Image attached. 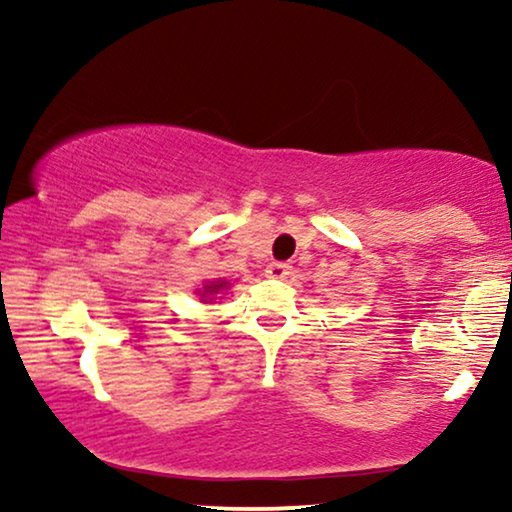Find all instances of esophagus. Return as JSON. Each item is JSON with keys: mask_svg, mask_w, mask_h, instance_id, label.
Returning a JSON list of instances; mask_svg holds the SVG:
<instances>
[{"mask_svg": "<svg viewBox=\"0 0 512 512\" xmlns=\"http://www.w3.org/2000/svg\"><path fill=\"white\" fill-rule=\"evenodd\" d=\"M265 275L270 279H286L291 275V265L289 263H270L268 268H265Z\"/></svg>", "mask_w": 512, "mask_h": 512, "instance_id": "1", "label": "esophagus"}]
</instances>
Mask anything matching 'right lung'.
I'll use <instances>...</instances> for the list:
<instances>
[{"label": "right lung", "mask_w": 512, "mask_h": 512, "mask_svg": "<svg viewBox=\"0 0 512 512\" xmlns=\"http://www.w3.org/2000/svg\"><path fill=\"white\" fill-rule=\"evenodd\" d=\"M223 289H228V282L226 279H219V282H209V284H205L202 286V291H198L200 293V298H209L212 300L216 293L219 291H223Z\"/></svg>", "instance_id": "obj_1"}]
</instances>
